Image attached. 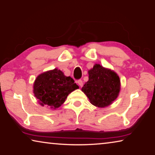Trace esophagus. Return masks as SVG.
<instances>
[{
  "instance_id": "1",
  "label": "esophagus",
  "mask_w": 155,
  "mask_h": 155,
  "mask_svg": "<svg viewBox=\"0 0 155 155\" xmlns=\"http://www.w3.org/2000/svg\"><path fill=\"white\" fill-rule=\"evenodd\" d=\"M77 83H78V85H79L80 87H82L83 85V81L82 80H81V79L78 80L77 81Z\"/></svg>"
}]
</instances>
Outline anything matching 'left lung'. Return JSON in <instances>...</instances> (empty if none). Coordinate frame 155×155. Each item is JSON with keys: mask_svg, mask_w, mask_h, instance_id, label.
Segmentation results:
<instances>
[{"mask_svg": "<svg viewBox=\"0 0 155 155\" xmlns=\"http://www.w3.org/2000/svg\"><path fill=\"white\" fill-rule=\"evenodd\" d=\"M89 80L81 89L90 103L98 107H105L118 96L120 81L116 73L96 64L89 70Z\"/></svg>", "mask_w": 155, "mask_h": 155, "instance_id": "8db88e82", "label": "left lung"}]
</instances>
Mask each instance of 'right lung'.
Here are the masks:
<instances>
[{
  "instance_id": "1",
  "label": "right lung",
  "mask_w": 155,
  "mask_h": 155,
  "mask_svg": "<svg viewBox=\"0 0 155 155\" xmlns=\"http://www.w3.org/2000/svg\"><path fill=\"white\" fill-rule=\"evenodd\" d=\"M78 88L73 78L65 77L61 70L55 68L37 77L33 91L41 105L56 109L64 103L68 94Z\"/></svg>"
}]
</instances>
